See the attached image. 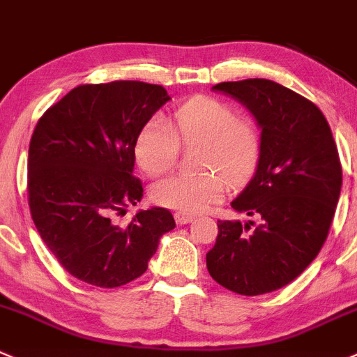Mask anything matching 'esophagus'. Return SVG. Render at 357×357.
<instances>
[{"mask_svg": "<svg viewBox=\"0 0 357 357\" xmlns=\"http://www.w3.org/2000/svg\"><path fill=\"white\" fill-rule=\"evenodd\" d=\"M175 220H177L178 225H187L194 220V215H189V213H175Z\"/></svg>", "mask_w": 357, "mask_h": 357, "instance_id": "esophagus-1", "label": "esophagus"}]
</instances>
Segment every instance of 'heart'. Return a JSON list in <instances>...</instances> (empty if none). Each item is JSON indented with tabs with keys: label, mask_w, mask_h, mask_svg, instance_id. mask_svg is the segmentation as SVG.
Returning a JSON list of instances; mask_svg holds the SVG:
<instances>
[{
	"label": "heart",
	"mask_w": 357,
	"mask_h": 357,
	"mask_svg": "<svg viewBox=\"0 0 357 357\" xmlns=\"http://www.w3.org/2000/svg\"><path fill=\"white\" fill-rule=\"evenodd\" d=\"M178 142L201 144L197 175H174L153 185L154 203L178 213H199L218 203L227 182L238 183L258 165L261 137L255 122L235 116V109L215 98H194L174 112L170 125L153 119L142 127L135 141V161L142 172L158 177L174 168ZM217 172H215L214 170Z\"/></svg>",
	"instance_id": "heart-1"
}]
</instances>
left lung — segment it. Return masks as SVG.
<instances>
[{
	"instance_id": "left-lung-1",
	"label": "left lung",
	"mask_w": 357,
	"mask_h": 357,
	"mask_svg": "<svg viewBox=\"0 0 357 357\" xmlns=\"http://www.w3.org/2000/svg\"><path fill=\"white\" fill-rule=\"evenodd\" d=\"M213 91L255 116L261 153L255 175L232 201L251 220H220L206 266L232 292H273L299 277L326 241L342 187L339 151L318 106L273 80L222 82Z\"/></svg>"
}]
</instances>
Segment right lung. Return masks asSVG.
I'll return each mask as SVG.
<instances>
[{"mask_svg":"<svg viewBox=\"0 0 357 357\" xmlns=\"http://www.w3.org/2000/svg\"><path fill=\"white\" fill-rule=\"evenodd\" d=\"M156 84L116 80L72 89L39 119L29 146V206L61 266L102 289L141 277L160 238L175 229L165 208L141 209L127 227L116 213L142 199L134 175L139 132L165 102Z\"/></svg>","mask_w":357,"mask_h":357,"instance_id":"add662e5","label":"right lung"}]
</instances>
